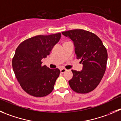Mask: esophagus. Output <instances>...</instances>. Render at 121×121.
Segmentation results:
<instances>
[{"label":"esophagus","instance_id":"1","mask_svg":"<svg viewBox=\"0 0 121 121\" xmlns=\"http://www.w3.org/2000/svg\"><path fill=\"white\" fill-rule=\"evenodd\" d=\"M67 71V70L66 69H60V72L61 73H64V72H66Z\"/></svg>","mask_w":121,"mask_h":121}]
</instances>
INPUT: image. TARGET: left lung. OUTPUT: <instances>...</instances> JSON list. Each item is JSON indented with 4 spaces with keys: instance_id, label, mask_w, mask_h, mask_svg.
<instances>
[{
    "instance_id": "1",
    "label": "left lung",
    "mask_w": 121,
    "mask_h": 121,
    "mask_svg": "<svg viewBox=\"0 0 121 121\" xmlns=\"http://www.w3.org/2000/svg\"><path fill=\"white\" fill-rule=\"evenodd\" d=\"M73 40L75 54L81 59L83 69L81 72L72 70L73 78L69 83L73 91L86 94L99 85L106 71L108 52L101 39L93 33L82 29L62 32Z\"/></svg>"
}]
</instances>
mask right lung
Segmentation results:
<instances>
[{"mask_svg":"<svg viewBox=\"0 0 121 121\" xmlns=\"http://www.w3.org/2000/svg\"><path fill=\"white\" fill-rule=\"evenodd\" d=\"M61 35H38L24 40L15 51L12 61L13 72L22 90L32 96H47L54 90L60 70L42 66V59L49 55Z\"/></svg>","mask_w":121,"mask_h":121,"instance_id":"add662e5","label":"right lung"}]
</instances>
